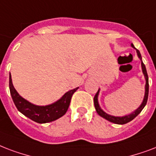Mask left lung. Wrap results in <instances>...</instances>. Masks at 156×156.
Masks as SVG:
<instances>
[{
	"mask_svg": "<svg viewBox=\"0 0 156 156\" xmlns=\"http://www.w3.org/2000/svg\"><path fill=\"white\" fill-rule=\"evenodd\" d=\"M133 48H134L135 47L133 46V44H131ZM137 50V54L138 58L141 60V63H142V72H143V74H144L145 79H146V85H145V96L144 98H143V101H142V104L140 105V107L137 108L136 111L131 113L129 115H124V116H113V115H111L107 114L106 112H104L101 109V107H100L99 104H98V94H99V89H98V91L97 92V94H95L94 98V107L95 109H96V112L98 115H99L100 116H102V118H104V119H107L108 121L112 122V123H114V124H127L129 121L133 120V119H134L135 117L137 116V115L139 114L140 112H142V109L144 108V107L146 106L147 102V99H148V94H149V81H148V75H147V69H146V67H145L144 63H143V62L142 60V56H141V54H140V52L138 49H136Z\"/></svg>",
	"mask_w": 156,
	"mask_h": 156,
	"instance_id": "left-lung-1",
	"label": "left lung"
}]
</instances>
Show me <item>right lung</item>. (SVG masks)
Returning a JSON list of instances; mask_svg holds the SVG:
<instances>
[{
  "label": "right lung",
  "mask_w": 156,
  "mask_h": 156,
  "mask_svg": "<svg viewBox=\"0 0 156 156\" xmlns=\"http://www.w3.org/2000/svg\"><path fill=\"white\" fill-rule=\"evenodd\" d=\"M77 89L78 88H76L67 92L60 99L52 104L37 106L24 99L18 94L12 83L11 75L9 74V91L17 109L25 116L39 124L52 122L64 115L69 107L72 95Z\"/></svg>",
  "instance_id": "obj_1"
}]
</instances>
